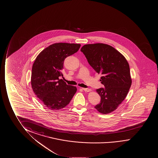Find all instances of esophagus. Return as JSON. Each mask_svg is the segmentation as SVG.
<instances>
[{
  "label": "esophagus",
  "mask_w": 158,
  "mask_h": 158,
  "mask_svg": "<svg viewBox=\"0 0 158 158\" xmlns=\"http://www.w3.org/2000/svg\"><path fill=\"white\" fill-rule=\"evenodd\" d=\"M82 90H83L84 91H85V92H89L91 90L90 89H88V88H82Z\"/></svg>",
  "instance_id": "esophagus-1"
}]
</instances>
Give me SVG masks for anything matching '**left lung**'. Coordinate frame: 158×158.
<instances>
[{
  "label": "left lung",
  "instance_id": "8db88e82",
  "mask_svg": "<svg viewBox=\"0 0 158 158\" xmlns=\"http://www.w3.org/2000/svg\"><path fill=\"white\" fill-rule=\"evenodd\" d=\"M81 51L90 65L102 75L100 81L105 88L97 89L101 101L94 107L102 114L111 113L125 99L131 87L129 63L120 52L107 44L85 45Z\"/></svg>",
  "mask_w": 158,
  "mask_h": 158
}]
</instances>
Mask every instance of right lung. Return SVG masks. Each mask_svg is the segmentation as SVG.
<instances>
[{
    "label": "right lung",
    "instance_id": "obj_1",
    "mask_svg": "<svg viewBox=\"0 0 158 158\" xmlns=\"http://www.w3.org/2000/svg\"><path fill=\"white\" fill-rule=\"evenodd\" d=\"M80 44L56 43L42 51L33 64L31 85L33 92L47 108L58 110L67 106L77 88L66 85L59 76L66 57L77 52Z\"/></svg>",
    "mask_w": 158,
    "mask_h": 158
}]
</instances>
